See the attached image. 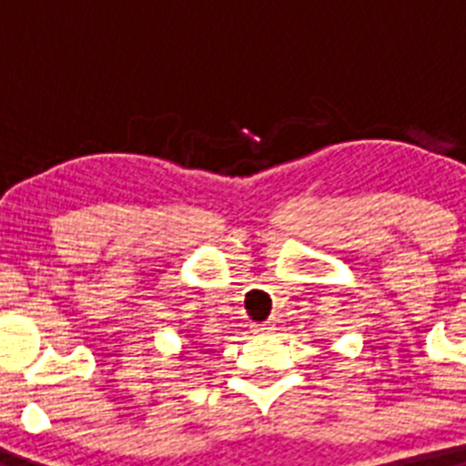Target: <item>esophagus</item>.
<instances>
[{
  "instance_id": "esophagus-1",
  "label": "esophagus",
  "mask_w": 466,
  "mask_h": 466,
  "mask_svg": "<svg viewBox=\"0 0 466 466\" xmlns=\"http://www.w3.org/2000/svg\"><path fill=\"white\" fill-rule=\"evenodd\" d=\"M257 333H273L275 331V324L273 322H261L257 324V329H254Z\"/></svg>"
}]
</instances>
